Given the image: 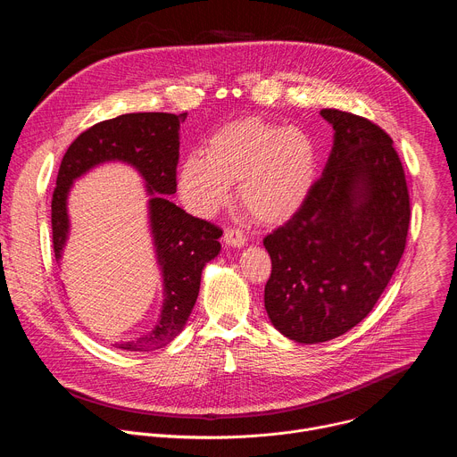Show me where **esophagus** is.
Returning a JSON list of instances; mask_svg holds the SVG:
<instances>
[{
  "instance_id": "1",
  "label": "esophagus",
  "mask_w": 457,
  "mask_h": 457,
  "mask_svg": "<svg viewBox=\"0 0 457 457\" xmlns=\"http://www.w3.org/2000/svg\"><path fill=\"white\" fill-rule=\"evenodd\" d=\"M224 242L229 247H244L245 237H244V233L240 229H226L224 231Z\"/></svg>"
}]
</instances>
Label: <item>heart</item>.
Listing matches in <instances>:
<instances>
[{
    "instance_id": "obj_1",
    "label": "heart",
    "mask_w": 457,
    "mask_h": 457,
    "mask_svg": "<svg viewBox=\"0 0 457 457\" xmlns=\"http://www.w3.org/2000/svg\"><path fill=\"white\" fill-rule=\"evenodd\" d=\"M312 139L298 128L247 117L215 132L204 152H191L177 177L182 203L210 217L231 197L258 222L282 224L307 201L316 180Z\"/></svg>"
}]
</instances>
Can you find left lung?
I'll list each match as a JSON object with an SVG mask.
<instances>
[{"mask_svg": "<svg viewBox=\"0 0 457 457\" xmlns=\"http://www.w3.org/2000/svg\"><path fill=\"white\" fill-rule=\"evenodd\" d=\"M333 148L303 206L264 238L273 271L264 305L298 344L338 338L376 305L405 251L411 204L402 161L383 129L325 108Z\"/></svg>", "mask_w": 457, "mask_h": 457, "instance_id": "left-lung-1", "label": "left lung"}]
</instances>
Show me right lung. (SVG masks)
<instances>
[{"mask_svg": "<svg viewBox=\"0 0 457 457\" xmlns=\"http://www.w3.org/2000/svg\"><path fill=\"white\" fill-rule=\"evenodd\" d=\"M187 113L143 112L103 120L83 132L64 154L52 197V237L57 264L71 238L69 197L74 182L92 170L119 162L134 168L145 182L148 229L162 278V305L154 328L139 338L117 342L122 351L146 353L173 342L193 311L203 270L220 253L222 231L195 219L168 195L177 191L180 122Z\"/></svg>", "mask_w": 457, "mask_h": 457, "instance_id": "obj_1", "label": "right lung"}]
</instances>
